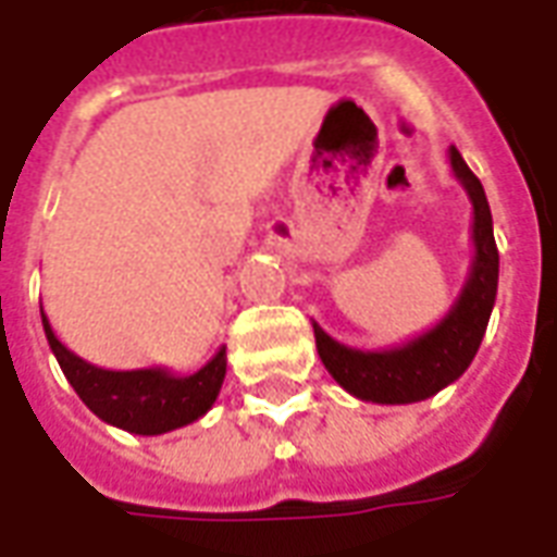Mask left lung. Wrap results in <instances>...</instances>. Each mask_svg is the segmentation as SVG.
Masks as SVG:
<instances>
[{"instance_id":"obj_1","label":"left lung","mask_w":557,"mask_h":557,"mask_svg":"<svg viewBox=\"0 0 557 557\" xmlns=\"http://www.w3.org/2000/svg\"><path fill=\"white\" fill-rule=\"evenodd\" d=\"M450 170L471 199V271L459 298L442 322L423 331L409 343L391 349L361 351L343 346L313 322L315 349L343 391L363 403L379 406H409L435 397L442 387L454 385L474 361L480 339L490 325L495 292H498V247L492 235V211L478 175L468 170L462 154L450 146Z\"/></svg>"}]
</instances>
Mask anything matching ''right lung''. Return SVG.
I'll list each match as a JSON object with an SVG mask.
<instances>
[{"instance_id": "add662e5", "label": "right lung", "mask_w": 557, "mask_h": 557, "mask_svg": "<svg viewBox=\"0 0 557 557\" xmlns=\"http://www.w3.org/2000/svg\"><path fill=\"white\" fill-rule=\"evenodd\" d=\"M41 322L55 361L71 387L77 391V397L103 423L134 435H163L199 420L214 406L226 379V346H220L218 355L190 375L172 373L166 367L103 370L83 361L55 337L50 319L44 315V307Z\"/></svg>"}]
</instances>
